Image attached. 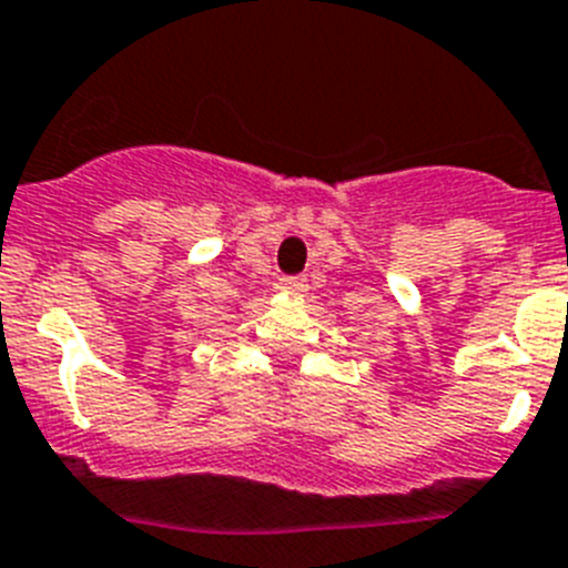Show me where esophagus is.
Listing matches in <instances>:
<instances>
[{
  "mask_svg": "<svg viewBox=\"0 0 568 568\" xmlns=\"http://www.w3.org/2000/svg\"><path fill=\"white\" fill-rule=\"evenodd\" d=\"M305 288H308V283H305V277H283L280 280V291H285V294H305Z\"/></svg>",
  "mask_w": 568,
  "mask_h": 568,
  "instance_id": "1",
  "label": "esophagus"
}]
</instances>
